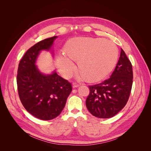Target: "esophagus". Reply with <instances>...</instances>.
<instances>
[{
    "mask_svg": "<svg viewBox=\"0 0 151 151\" xmlns=\"http://www.w3.org/2000/svg\"><path fill=\"white\" fill-rule=\"evenodd\" d=\"M79 86V84L76 83H74L72 84V87H73V88H77V87H78Z\"/></svg>",
    "mask_w": 151,
    "mask_h": 151,
    "instance_id": "1",
    "label": "esophagus"
}]
</instances>
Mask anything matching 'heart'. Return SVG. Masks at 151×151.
<instances>
[{"label": "heart", "instance_id": "1", "mask_svg": "<svg viewBox=\"0 0 151 151\" xmlns=\"http://www.w3.org/2000/svg\"><path fill=\"white\" fill-rule=\"evenodd\" d=\"M65 53L59 54L57 66L62 75L69 77L76 70L71 58L77 60V67L84 79L89 81L103 78L115 65L118 48L111 41L103 38L81 37L70 40L65 47Z\"/></svg>", "mask_w": 151, "mask_h": 151}]
</instances>
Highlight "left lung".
I'll use <instances>...</instances> for the list:
<instances>
[{"mask_svg": "<svg viewBox=\"0 0 151 151\" xmlns=\"http://www.w3.org/2000/svg\"><path fill=\"white\" fill-rule=\"evenodd\" d=\"M132 83V63L121 48L120 57L111 77L101 83L89 86V94L86 101L87 108L96 117L114 116L126 105Z\"/></svg>", "mask_w": 151, "mask_h": 151, "instance_id": "8db88e82", "label": "left lung"}]
</instances>
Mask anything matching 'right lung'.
I'll return each instance as SVG.
<instances>
[{
  "label": "right lung",
  "mask_w": 151,
  "mask_h": 151,
  "mask_svg": "<svg viewBox=\"0 0 151 151\" xmlns=\"http://www.w3.org/2000/svg\"><path fill=\"white\" fill-rule=\"evenodd\" d=\"M57 36L45 39L31 47L19 63L17 74L18 94L27 111L42 120L60 115L72 91V85L56 72L41 73L35 65L41 50H49Z\"/></svg>",
  "instance_id": "right-lung-1"
}]
</instances>
